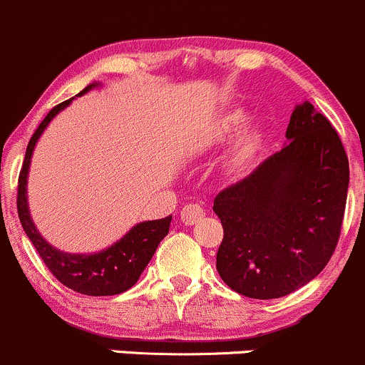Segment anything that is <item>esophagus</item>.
I'll use <instances>...</instances> for the list:
<instances>
[{
	"mask_svg": "<svg viewBox=\"0 0 365 365\" xmlns=\"http://www.w3.org/2000/svg\"><path fill=\"white\" fill-rule=\"evenodd\" d=\"M180 217H182V222L187 224V226H192V224H196L197 220H201L205 217V210L201 208L200 205H194V203H189L185 205L182 208V213H180Z\"/></svg>",
	"mask_w": 365,
	"mask_h": 365,
	"instance_id": "34e87169",
	"label": "esophagus"
}]
</instances>
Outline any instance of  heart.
I'll return each instance as SVG.
<instances>
[{"label":"heart","mask_w":365,"mask_h":365,"mask_svg":"<svg viewBox=\"0 0 365 365\" xmlns=\"http://www.w3.org/2000/svg\"><path fill=\"white\" fill-rule=\"evenodd\" d=\"M245 120H247V111L244 108H233L227 113L220 114L217 120H213L205 128L200 141L201 146L203 148H215V146L222 145L242 127ZM261 145H263V130L257 125H251L245 130H242L237 141L233 143L230 157H227L230 168L235 171L247 168L259 152Z\"/></svg>","instance_id":"obj_1"}]
</instances>
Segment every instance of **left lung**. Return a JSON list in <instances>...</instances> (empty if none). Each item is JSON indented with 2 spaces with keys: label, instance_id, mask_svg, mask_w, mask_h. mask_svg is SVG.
Listing matches in <instances>:
<instances>
[{
  "label": "left lung",
  "instance_id": "obj_1",
  "mask_svg": "<svg viewBox=\"0 0 365 365\" xmlns=\"http://www.w3.org/2000/svg\"><path fill=\"white\" fill-rule=\"evenodd\" d=\"M281 152L213 200L220 279L257 300L286 297L325 268L339 240L349 165L330 121L302 102Z\"/></svg>",
  "mask_w": 365,
  "mask_h": 365
}]
</instances>
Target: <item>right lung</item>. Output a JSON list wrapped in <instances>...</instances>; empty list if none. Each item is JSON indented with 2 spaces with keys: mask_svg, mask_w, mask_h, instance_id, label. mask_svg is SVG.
Segmentation results:
<instances>
[{
  "mask_svg": "<svg viewBox=\"0 0 365 365\" xmlns=\"http://www.w3.org/2000/svg\"><path fill=\"white\" fill-rule=\"evenodd\" d=\"M98 86H101V83H97V81L88 84L77 97ZM72 101L73 97L51 109L49 114L42 120V123L38 125L33 138L29 139L23 169H21L19 175L17 212H19V220L23 224L26 237L31 240L36 252L40 254L43 263L51 270V274L61 284L73 289V292L90 297L120 295V293L130 289L138 282V279L141 277L143 270H145L146 264L150 263L152 256L155 254L162 238L169 233L171 217H165V219L159 220H145V222L135 224L134 227L128 230V233H125L120 240L114 242L111 247L93 254H73L60 251V249L53 247L38 233L28 206V173L29 164H31L33 150H35L36 143H38L40 135L43 134L47 125L53 121V118L58 113L68 108Z\"/></svg>",
  "mask_w": 365,
  "mask_h": 365,
  "instance_id": "add662e5",
  "label": "right lung"
}]
</instances>
